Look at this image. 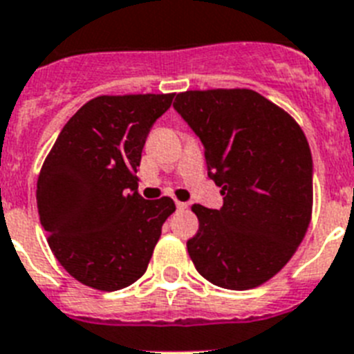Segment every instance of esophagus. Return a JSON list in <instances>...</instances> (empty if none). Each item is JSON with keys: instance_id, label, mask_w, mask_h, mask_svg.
<instances>
[{"instance_id": "34e87169", "label": "esophagus", "mask_w": 354, "mask_h": 354, "mask_svg": "<svg viewBox=\"0 0 354 354\" xmlns=\"http://www.w3.org/2000/svg\"><path fill=\"white\" fill-rule=\"evenodd\" d=\"M176 209L178 210H185L187 209V203H183V201H176Z\"/></svg>"}]
</instances>
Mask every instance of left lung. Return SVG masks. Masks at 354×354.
<instances>
[{"label": "left lung", "instance_id": "left-lung-1", "mask_svg": "<svg viewBox=\"0 0 354 354\" xmlns=\"http://www.w3.org/2000/svg\"><path fill=\"white\" fill-rule=\"evenodd\" d=\"M174 109L205 149L219 210L192 205L187 241L196 270L227 290H250L281 272L304 239L313 207V160L284 109L252 90L178 93Z\"/></svg>", "mask_w": 354, "mask_h": 354}]
</instances>
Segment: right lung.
<instances>
[{"label": "right lung", "instance_id": "add662e5", "mask_svg": "<svg viewBox=\"0 0 354 354\" xmlns=\"http://www.w3.org/2000/svg\"><path fill=\"white\" fill-rule=\"evenodd\" d=\"M174 93L102 95L66 122L37 180V210L62 268L86 286L115 292L147 270L171 198L144 200L136 167L151 127Z\"/></svg>", "mask_w": 354, "mask_h": 354}]
</instances>
